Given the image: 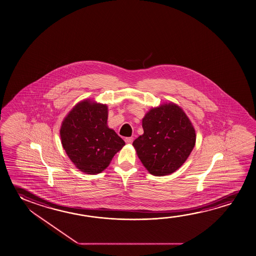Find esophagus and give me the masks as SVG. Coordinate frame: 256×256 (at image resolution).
<instances>
[{"instance_id": "34e87169", "label": "esophagus", "mask_w": 256, "mask_h": 256, "mask_svg": "<svg viewBox=\"0 0 256 256\" xmlns=\"http://www.w3.org/2000/svg\"><path fill=\"white\" fill-rule=\"evenodd\" d=\"M124 140H126L127 144H132L134 142V138L132 137H127V138H124Z\"/></svg>"}]
</instances>
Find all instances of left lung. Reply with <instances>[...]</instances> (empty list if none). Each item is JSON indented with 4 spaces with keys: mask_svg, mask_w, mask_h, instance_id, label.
<instances>
[{
    "mask_svg": "<svg viewBox=\"0 0 256 256\" xmlns=\"http://www.w3.org/2000/svg\"><path fill=\"white\" fill-rule=\"evenodd\" d=\"M144 134L132 143L138 158L154 176L170 174L182 166L196 144V130L180 106L152 108L142 119Z\"/></svg>",
    "mask_w": 256,
    "mask_h": 256,
    "instance_id": "obj_1",
    "label": "left lung"
}]
</instances>
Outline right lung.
I'll return each instance as SVG.
<instances>
[{
  "label": "right lung",
  "mask_w": 256,
  "mask_h": 256,
  "mask_svg": "<svg viewBox=\"0 0 256 256\" xmlns=\"http://www.w3.org/2000/svg\"><path fill=\"white\" fill-rule=\"evenodd\" d=\"M108 116L106 104L84 100L69 111L61 124L63 148L76 167L87 174L105 170L126 145L108 126Z\"/></svg>",
  "instance_id": "1"
}]
</instances>
